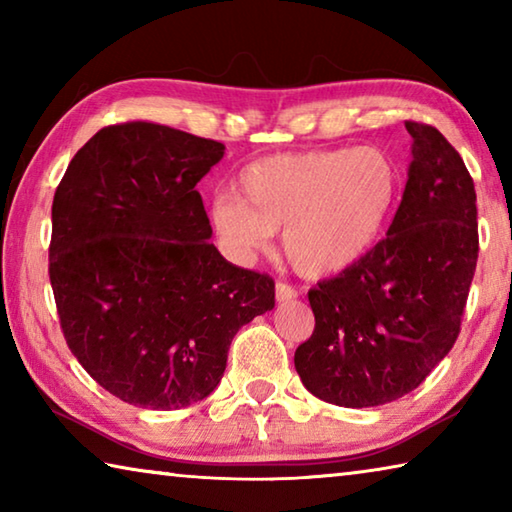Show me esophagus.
Returning <instances> with one entry per match:
<instances>
[{"instance_id":"34e87169","label":"esophagus","mask_w":512,"mask_h":512,"mask_svg":"<svg viewBox=\"0 0 512 512\" xmlns=\"http://www.w3.org/2000/svg\"><path fill=\"white\" fill-rule=\"evenodd\" d=\"M275 298H277V302L293 300V298H298V289L291 287V284H287V282H277L275 284Z\"/></svg>"}]
</instances>
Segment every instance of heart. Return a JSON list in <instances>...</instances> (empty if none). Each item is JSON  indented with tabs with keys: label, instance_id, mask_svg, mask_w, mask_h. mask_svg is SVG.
<instances>
[{
	"label": "heart",
	"instance_id": "1",
	"mask_svg": "<svg viewBox=\"0 0 512 512\" xmlns=\"http://www.w3.org/2000/svg\"><path fill=\"white\" fill-rule=\"evenodd\" d=\"M397 187V164L377 146L282 153L241 171V196L216 194L210 216L241 257L264 253L284 230L289 262L320 277L345 271L377 244Z\"/></svg>",
	"mask_w": 512,
	"mask_h": 512
}]
</instances>
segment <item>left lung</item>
<instances>
[{
	"instance_id": "8db88e82",
	"label": "left lung",
	"mask_w": 512,
	"mask_h": 512,
	"mask_svg": "<svg viewBox=\"0 0 512 512\" xmlns=\"http://www.w3.org/2000/svg\"><path fill=\"white\" fill-rule=\"evenodd\" d=\"M413 137L402 203L386 237L357 264L309 289L316 325L296 350L311 395L345 409L418 388L461 332L479 257L474 180L438 128Z\"/></svg>"
}]
</instances>
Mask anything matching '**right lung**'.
I'll use <instances>...</instances> for the list:
<instances>
[{"instance_id": "obj_1", "label": "right lung", "mask_w": 512, "mask_h": 512, "mask_svg": "<svg viewBox=\"0 0 512 512\" xmlns=\"http://www.w3.org/2000/svg\"><path fill=\"white\" fill-rule=\"evenodd\" d=\"M225 146L153 121L101 128L51 205L49 280L69 350L140 409H183L223 377L241 325L275 307L271 275L210 244L196 183Z\"/></svg>"}]
</instances>
